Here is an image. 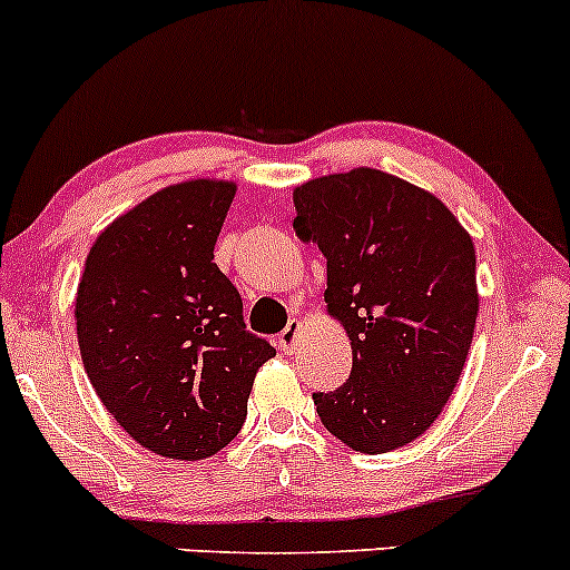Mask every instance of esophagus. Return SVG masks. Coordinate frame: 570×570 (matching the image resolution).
Instances as JSON below:
<instances>
[{"label":"esophagus","instance_id":"1","mask_svg":"<svg viewBox=\"0 0 570 570\" xmlns=\"http://www.w3.org/2000/svg\"><path fill=\"white\" fill-rule=\"evenodd\" d=\"M302 331H304V325L298 323V320H291V323H287V328L279 334V347H283L285 353H296L298 344H302Z\"/></svg>","mask_w":570,"mask_h":570}]
</instances>
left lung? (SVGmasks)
<instances>
[{
	"label": "left lung",
	"mask_w": 570,
	"mask_h": 570,
	"mask_svg": "<svg viewBox=\"0 0 570 570\" xmlns=\"http://www.w3.org/2000/svg\"><path fill=\"white\" fill-rule=\"evenodd\" d=\"M296 236L325 255L328 315L353 347L350 380L315 393L323 425L380 455L423 436L455 390L474 338L471 234L444 202L357 166L293 190Z\"/></svg>",
	"instance_id": "8db88e82"
}]
</instances>
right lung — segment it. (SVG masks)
<instances>
[{
	"label": "right lung",
	"mask_w": 570,
	"mask_h": 570,
	"mask_svg": "<svg viewBox=\"0 0 570 570\" xmlns=\"http://www.w3.org/2000/svg\"><path fill=\"white\" fill-rule=\"evenodd\" d=\"M234 194V183L204 177L161 188L96 236L82 268L75 320L88 380L161 458L220 452L274 355L247 334L239 291L213 264Z\"/></svg>",
	"instance_id": "right-lung-1"
}]
</instances>
